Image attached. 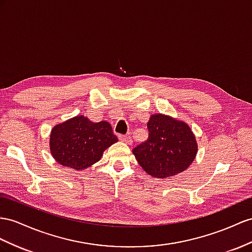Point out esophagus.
Wrapping results in <instances>:
<instances>
[{"mask_svg":"<svg viewBox=\"0 0 252 252\" xmlns=\"http://www.w3.org/2000/svg\"><path fill=\"white\" fill-rule=\"evenodd\" d=\"M118 137L121 141H124V143H126L127 145H132V143H133V140L130 136H126V135H119Z\"/></svg>","mask_w":252,"mask_h":252,"instance_id":"esophagus-1","label":"esophagus"}]
</instances>
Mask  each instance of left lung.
<instances>
[{
  "label": "left lung",
  "mask_w": 252,
  "mask_h": 252,
  "mask_svg": "<svg viewBox=\"0 0 252 252\" xmlns=\"http://www.w3.org/2000/svg\"><path fill=\"white\" fill-rule=\"evenodd\" d=\"M147 127V140L133 149L141 168L158 179L176 176L188 169L198 151L190 127L184 121L164 114L151 115Z\"/></svg>",
  "instance_id": "obj_1"
}]
</instances>
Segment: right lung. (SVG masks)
<instances>
[{
	"label": "right lung",
	"mask_w": 252,
	"mask_h": 252,
	"mask_svg": "<svg viewBox=\"0 0 252 252\" xmlns=\"http://www.w3.org/2000/svg\"><path fill=\"white\" fill-rule=\"evenodd\" d=\"M117 141L108 122L94 124L80 115L52 128L50 150L59 164L83 170L100 160L105 149Z\"/></svg>",
	"instance_id": "right-lung-1"
}]
</instances>
